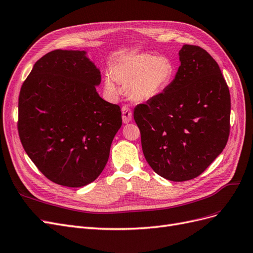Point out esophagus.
I'll use <instances>...</instances> for the list:
<instances>
[{
    "mask_svg": "<svg viewBox=\"0 0 253 253\" xmlns=\"http://www.w3.org/2000/svg\"><path fill=\"white\" fill-rule=\"evenodd\" d=\"M122 118H123V122L125 124L129 123V122L132 119L131 109H130L126 105H124L123 107H122Z\"/></svg>",
    "mask_w": 253,
    "mask_h": 253,
    "instance_id": "1",
    "label": "esophagus"
}]
</instances>
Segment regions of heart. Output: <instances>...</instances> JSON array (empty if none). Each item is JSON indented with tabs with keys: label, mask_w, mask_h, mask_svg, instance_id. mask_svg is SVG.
I'll use <instances>...</instances> for the list:
<instances>
[{
	"label": "heart",
	"mask_w": 253,
	"mask_h": 253,
	"mask_svg": "<svg viewBox=\"0 0 253 253\" xmlns=\"http://www.w3.org/2000/svg\"><path fill=\"white\" fill-rule=\"evenodd\" d=\"M175 67L166 56L135 53L120 61L112 69V76L105 79V87L111 94H118L116 82L127 84V92L133 101L144 102L164 91L174 78Z\"/></svg>",
	"instance_id": "b5f03b06"
}]
</instances>
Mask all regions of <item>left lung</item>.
<instances>
[{
	"label": "left lung",
	"instance_id": "obj_1",
	"mask_svg": "<svg viewBox=\"0 0 253 253\" xmlns=\"http://www.w3.org/2000/svg\"><path fill=\"white\" fill-rule=\"evenodd\" d=\"M180 61L165 90L133 111L146 161L173 182L203 173L230 132V92L215 60L203 48L186 44Z\"/></svg>",
	"mask_w": 253,
	"mask_h": 253
}]
</instances>
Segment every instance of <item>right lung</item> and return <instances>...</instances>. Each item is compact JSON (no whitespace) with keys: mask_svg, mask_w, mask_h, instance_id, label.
Returning a JSON list of instances; mask_svg holds the SVG:
<instances>
[{"mask_svg":"<svg viewBox=\"0 0 253 253\" xmlns=\"http://www.w3.org/2000/svg\"><path fill=\"white\" fill-rule=\"evenodd\" d=\"M100 83L101 72L85 51L58 49L37 61L21 87V143L55 184L83 187L107 164L122 112L96 92Z\"/></svg>","mask_w":253,"mask_h":253,"instance_id":"right-lung-1","label":"right lung"}]
</instances>
